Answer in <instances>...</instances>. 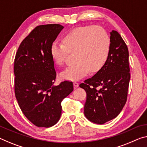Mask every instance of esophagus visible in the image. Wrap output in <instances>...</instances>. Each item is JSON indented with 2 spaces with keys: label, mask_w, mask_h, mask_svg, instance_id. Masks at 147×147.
Listing matches in <instances>:
<instances>
[{
  "label": "esophagus",
  "mask_w": 147,
  "mask_h": 147,
  "mask_svg": "<svg viewBox=\"0 0 147 147\" xmlns=\"http://www.w3.org/2000/svg\"><path fill=\"white\" fill-rule=\"evenodd\" d=\"M74 86L75 87H78L79 86V83L77 81H74Z\"/></svg>",
  "instance_id": "esophagus-1"
}]
</instances>
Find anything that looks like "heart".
I'll list each match as a JSON object with an SVG mask.
<instances>
[{
  "label": "heart",
  "mask_w": 147,
  "mask_h": 147,
  "mask_svg": "<svg viewBox=\"0 0 147 147\" xmlns=\"http://www.w3.org/2000/svg\"><path fill=\"white\" fill-rule=\"evenodd\" d=\"M63 43L54 42L51 55L54 62L63 66L69 54H74L77 62L62 72L61 78L67 80H78L88 71L95 73L105 66L109 56L110 37L100 26H88L78 28L63 37Z\"/></svg>",
  "instance_id": "1"
}]
</instances>
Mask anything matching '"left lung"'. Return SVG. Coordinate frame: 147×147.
I'll list each match as a JSON object with an SVG mask.
<instances>
[{
	"mask_svg": "<svg viewBox=\"0 0 147 147\" xmlns=\"http://www.w3.org/2000/svg\"><path fill=\"white\" fill-rule=\"evenodd\" d=\"M129 71L127 45L118 32L113 30L105 66L80 85L87 92L84 114L89 120L103 124L118 116L127 101Z\"/></svg>",
	"mask_w": 147,
	"mask_h": 147,
	"instance_id": "obj_1",
	"label": "left lung"
}]
</instances>
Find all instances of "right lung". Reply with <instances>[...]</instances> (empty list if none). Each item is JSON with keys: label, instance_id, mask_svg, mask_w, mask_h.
I'll use <instances>...</instances> for the list:
<instances>
[{"label": "right lung", "instance_id": "add662e5", "mask_svg": "<svg viewBox=\"0 0 147 147\" xmlns=\"http://www.w3.org/2000/svg\"><path fill=\"white\" fill-rule=\"evenodd\" d=\"M64 27L37 26L20 44L14 59V92L20 109L33 124L49 127L59 121L61 102L74 90L73 82L55 86L56 73L51 47Z\"/></svg>", "mask_w": 147, "mask_h": 147}]
</instances>
